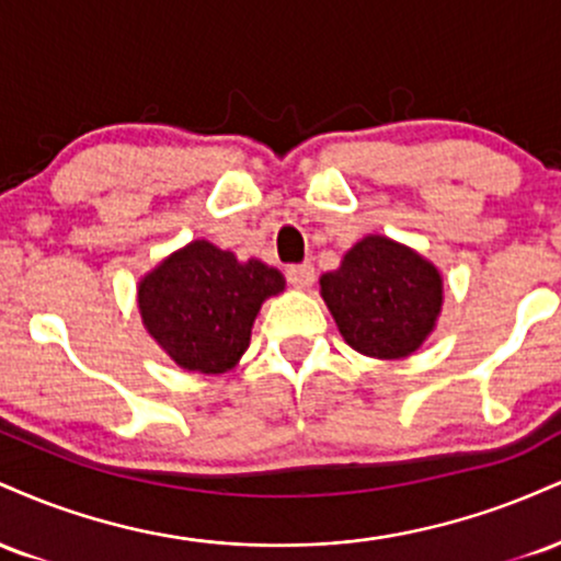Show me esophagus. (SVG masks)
<instances>
[{"label":"esophagus","instance_id":"1","mask_svg":"<svg viewBox=\"0 0 561 561\" xmlns=\"http://www.w3.org/2000/svg\"><path fill=\"white\" fill-rule=\"evenodd\" d=\"M313 276H317V272H313L311 263H293V266H287V282L298 289L311 287Z\"/></svg>","mask_w":561,"mask_h":561}]
</instances>
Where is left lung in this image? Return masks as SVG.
I'll list each match as a JSON object with an SVG mask.
<instances>
[{
	"label": "left lung",
	"mask_w": 561,
	"mask_h": 561,
	"mask_svg": "<svg viewBox=\"0 0 561 561\" xmlns=\"http://www.w3.org/2000/svg\"><path fill=\"white\" fill-rule=\"evenodd\" d=\"M319 285L345 343L371 358L411 356L440 317V272L416 250L382 234L353 244L340 268L321 274Z\"/></svg>",
	"instance_id": "8db88e82"
}]
</instances>
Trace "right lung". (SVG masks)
Wrapping results in <instances>:
<instances>
[{"label":"right lung","mask_w":561,"mask_h":561,"mask_svg":"<svg viewBox=\"0 0 561 561\" xmlns=\"http://www.w3.org/2000/svg\"><path fill=\"white\" fill-rule=\"evenodd\" d=\"M282 289L276 268L195 240L141 276L137 300L145 330L182 369L224 375L248 351L263 300Z\"/></svg>","instance_id":"obj_1"}]
</instances>
